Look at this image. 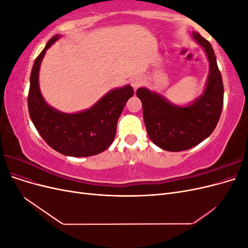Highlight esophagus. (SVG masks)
Instances as JSON below:
<instances>
[{
    "mask_svg": "<svg viewBox=\"0 0 248 248\" xmlns=\"http://www.w3.org/2000/svg\"><path fill=\"white\" fill-rule=\"evenodd\" d=\"M130 84H131V86L133 87L134 90H137L139 87H140L142 84H144V79H142V78L140 77V76L133 77L130 79Z\"/></svg>",
    "mask_w": 248,
    "mask_h": 248,
    "instance_id": "obj_1",
    "label": "esophagus"
}]
</instances>
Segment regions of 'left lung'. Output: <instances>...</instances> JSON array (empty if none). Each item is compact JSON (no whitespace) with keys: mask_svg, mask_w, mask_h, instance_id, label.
I'll return each mask as SVG.
<instances>
[{"mask_svg":"<svg viewBox=\"0 0 248 248\" xmlns=\"http://www.w3.org/2000/svg\"><path fill=\"white\" fill-rule=\"evenodd\" d=\"M191 37L204 49L209 61L206 86L198 98L187 106H177L147 88L137 91L148 136L166 151H184L199 145L213 132L221 115L223 85L214 50L200 34L193 32Z\"/></svg>","mask_w":248,"mask_h":248,"instance_id":"1","label":"left lung"}]
</instances>
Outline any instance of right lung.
<instances>
[{
	"label": "right lung",
	"instance_id": "add662e5",
	"mask_svg": "<svg viewBox=\"0 0 248 248\" xmlns=\"http://www.w3.org/2000/svg\"><path fill=\"white\" fill-rule=\"evenodd\" d=\"M61 35H56L36 58L30 77L29 114L46 144L66 156L97 155L110 146L116 136L117 123L125 104L134 91L130 85L110 90L90 108L67 114L50 107L39 87V70L46 50Z\"/></svg>",
	"mask_w": 248,
	"mask_h": 248
}]
</instances>
